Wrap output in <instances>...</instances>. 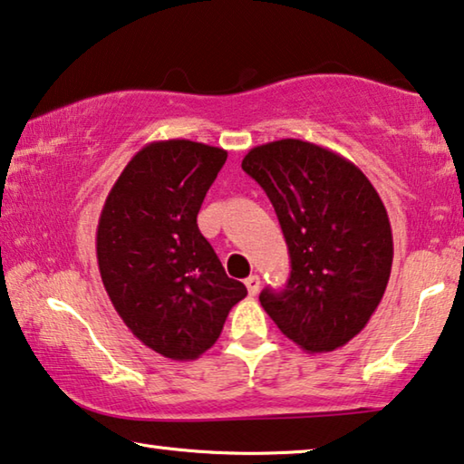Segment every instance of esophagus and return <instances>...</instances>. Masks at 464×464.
<instances>
[{
    "instance_id": "1",
    "label": "esophagus",
    "mask_w": 464,
    "mask_h": 464,
    "mask_svg": "<svg viewBox=\"0 0 464 464\" xmlns=\"http://www.w3.org/2000/svg\"><path fill=\"white\" fill-rule=\"evenodd\" d=\"M246 287H247V294H250V295L258 294V289H260V276H258V275L247 276V279H246Z\"/></svg>"
}]
</instances>
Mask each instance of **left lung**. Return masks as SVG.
Wrapping results in <instances>:
<instances>
[{"instance_id": "left-lung-1", "label": "left lung", "mask_w": 464, "mask_h": 464, "mask_svg": "<svg viewBox=\"0 0 464 464\" xmlns=\"http://www.w3.org/2000/svg\"><path fill=\"white\" fill-rule=\"evenodd\" d=\"M266 191L285 235L292 275L260 304L302 350L331 352L361 334L392 273L387 210L364 172L302 140L256 145L241 162Z\"/></svg>"}]
</instances>
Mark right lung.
I'll use <instances>...</instances> for the list:
<instances>
[{
  "mask_svg": "<svg viewBox=\"0 0 464 464\" xmlns=\"http://www.w3.org/2000/svg\"><path fill=\"white\" fill-rule=\"evenodd\" d=\"M225 160L214 145L151 141L124 166L100 214L95 252L108 298L130 334L170 361L212 348L247 295L198 229Z\"/></svg>",
  "mask_w": 464,
  "mask_h": 464,
  "instance_id": "add662e5",
  "label": "right lung"
}]
</instances>
